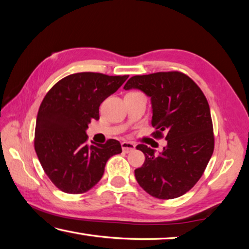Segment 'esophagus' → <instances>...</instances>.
I'll use <instances>...</instances> for the list:
<instances>
[{
  "mask_svg": "<svg viewBox=\"0 0 249 249\" xmlns=\"http://www.w3.org/2000/svg\"><path fill=\"white\" fill-rule=\"evenodd\" d=\"M135 144L134 142H122V149L125 153H130V151H133L135 149Z\"/></svg>",
  "mask_w": 249,
  "mask_h": 249,
  "instance_id": "obj_1",
  "label": "esophagus"
}]
</instances>
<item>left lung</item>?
<instances>
[{"label":"left lung","instance_id":"left-lung-1","mask_svg":"<svg viewBox=\"0 0 249 249\" xmlns=\"http://www.w3.org/2000/svg\"><path fill=\"white\" fill-rule=\"evenodd\" d=\"M125 90L138 89L149 96L155 138L166 134L167 146L159 155L144 144L136 148L145 162L135 170L138 184L151 196L169 200L193 188L203 175L214 150L213 124L203 92L178 71L134 75Z\"/></svg>","mask_w":249,"mask_h":249}]
</instances>
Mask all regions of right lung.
<instances>
[{
  "instance_id": "right-lung-1",
  "label": "right lung",
  "mask_w": 249,
  "mask_h": 249,
  "mask_svg": "<svg viewBox=\"0 0 249 249\" xmlns=\"http://www.w3.org/2000/svg\"><path fill=\"white\" fill-rule=\"evenodd\" d=\"M128 75L79 72L61 79L48 91L36 120L35 150L45 174L59 190L70 195L89 191L99 182L119 141L87 144L88 124L100 119L101 103Z\"/></svg>"
}]
</instances>
